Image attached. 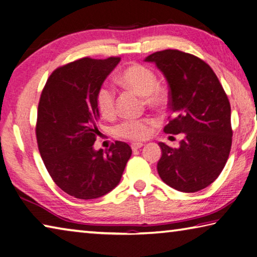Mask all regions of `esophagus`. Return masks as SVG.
Here are the masks:
<instances>
[{"mask_svg": "<svg viewBox=\"0 0 257 257\" xmlns=\"http://www.w3.org/2000/svg\"><path fill=\"white\" fill-rule=\"evenodd\" d=\"M143 146H144V144H143V143H135V144H132V149H133V151H137V150H139Z\"/></svg>", "mask_w": 257, "mask_h": 257, "instance_id": "34e87169", "label": "esophagus"}]
</instances>
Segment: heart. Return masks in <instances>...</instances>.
<instances>
[{
  "label": "heart",
  "mask_w": 257,
  "mask_h": 257,
  "mask_svg": "<svg viewBox=\"0 0 257 257\" xmlns=\"http://www.w3.org/2000/svg\"><path fill=\"white\" fill-rule=\"evenodd\" d=\"M115 81L123 88L132 89L141 96L149 106H160L167 99V93L158 84V77L153 70L143 64H130L124 68L115 77ZM99 113L105 118L114 114L115 112V94L111 87L102 85L95 96ZM155 123L154 119H127L121 121L114 127V134L118 137L139 142L149 137L151 127Z\"/></svg>",
  "instance_id": "heart-1"
}]
</instances>
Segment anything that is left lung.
<instances>
[{
  "instance_id": "obj_1",
  "label": "left lung",
  "mask_w": 257,
  "mask_h": 257,
  "mask_svg": "<svg viewBox=\"0 0 257 257\" xmlns=\"http://www.w3.org/2000/svg\"><path fill=\"white\" fill-rule=\"evenodd\" d=\"M168 81L173 119L167 134H181L177 149L159 143L158 172L165 184L184 193L206 188L223 170L231 150V107L214 71L197 56L164 50L145 58Z\"/></svg>"
}]
</instances>
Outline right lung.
I'll return each mask as SVG.
<instances>
[{"label":"right lung","instance_id":"add662e5","mask_svg":"<svg viewBox=\"0 0 257 257\" xmlns=\"http://www.w3.org/2000/svg\"><path fill=\"white\" fill-rule=\"evenodd\" d=\"M120 58H84L52 72L37 112L38 150L52 179L79 199L98 198L119 185L132 149L123 142L94 150L98 135L97 89Z\"/></svg>","mask_w":257,"mask_h":257}]
</instances>
